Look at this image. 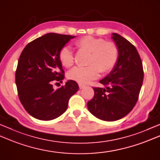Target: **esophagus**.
<instances>
[{"mask_svg": "<svg viewBox=\"0 0 160 160\" xmlns=\"http://www.w3.org/2000/svg\"><path fill=\"white\" fill-rule=\"evenodd\" d=\"M78 85H79V88L80 89H83L84 87H85V85H84V84H78Z\"/></svg>", "mask_w": 160, "mask_h": 160, "instance_id": "34e87169", "label": "esophagus"}]
</instances>
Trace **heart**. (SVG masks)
<instances>
[{
	"label": "heart",
	"mask_w": 160,
	"mask_h": 160,
	"mask_svg": "<svg viewBox=\"0 0 160 160\" xmlns=\"http://www.w3.org/2000/svg\"><path fill=\"white\" fill-rule=\"evenodd\" d=\"M77 48L90 54L86 67H75L68 73L70 80L80 84H85L98 78L99 72L102 74L110 72L118 58L117 45L112 42L92 36H84L75 41ZM59 60L63 67L69 68L74 62L71 49L64 46L59 52Z\"/></svg>",
	"instance_id": "obj_1"
}]
</instances>
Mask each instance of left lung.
<instances>
[{
    "mask_svg": "<svg viewBox=\"0 0 160 160\" xmlns=\"http://www.w3.org/2000/svg\"><path fill=\"white\" fill-rule=\"evenodd\" d=\"M118 50L117 64L100 80L105 87H94V96L87 102L89 111L99 119L114 121L129 114L136 105L143 80L142 59L129 41L112 33Z\"/></svg>",
    "mask_w": 160,
    "mask_h": 160,
    "instance_id": "8db88e82",
    "label": "left lung"
}]
</instances>
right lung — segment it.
Listing matches in <instances>:
<instances>
[{
    "label": "right lung",
    "mask_w": 160,
    "mask_h": 160,
    "mask_svg": "<svg viewBox=\"0 0 160 160\" xmlns=\"http://www.w3.org/2000/svg\"><path fill=\"white\" fill-rule=\"evenodd\" d=\"M75 37L46 34L28 43L21 52L16 71L18 98L28 113L37 119L50 121L61 116L79 89L71 80L60 88L52 87L53 81L62 82L64 78L59 52Z\"/></svg>",
    "instance_id": "obj_1"
}]
</instances>
